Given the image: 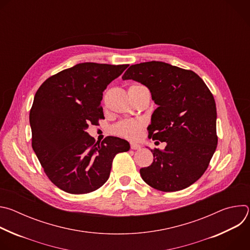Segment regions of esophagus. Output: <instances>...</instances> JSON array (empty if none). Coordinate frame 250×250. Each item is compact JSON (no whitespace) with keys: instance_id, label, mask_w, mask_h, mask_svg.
I'll list each match as a JSON object with an SVG mask.
<instances>
[{"instance_id":"34e87169","label":"esophagus","mask_w":250,"mask_h":250,"mask_svg":"<svg viewBox=\"0 0 250 250\" xmlns=\"http://www.w3.org/2000/svg\"><path fill=\"white\" fill-rule=\"evenodd\" d=\"M130 148L133 149V150H139L141 148V146L137 144H134V142H132V144H130Z\"/></svg>"}]
</instances>
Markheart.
Returning a JSON list of instances; mask_svg holds the SVG:
<instances>
[{"mask_svg":"<svg viewBox=\"0 0 250 250\" xmlns=\"http://www.w3.org/2000/svg\"><path fill=\"white\" fill-rule=\"evenodd\" d=\"M142 125H144L139 121L125 120L114 126V131L116 134L120 136L133 139L139 135L142 129Z\"/></svg>","mask_w":250,"mask_h":250,"instance_id":"obj_1","label":"heart"}]
</instances>
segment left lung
I'll use <instances>...</instances> for the list:
<instances>
[{
	"label": "left lung",
	"instance_id": "1",
	"mask_svg": "<svg viewBox=\"0 0 250 250\" xmlns=\"http://www.w3.org/2000/svg\"><path fill=\"white\" fill-rule=\"evenodd\" d=\"M146 85L158 105L148 137L166 142L151 149L153 162L140 169L144 181L162 192L183 190L207 170L218 145L217 108L212 94L192 70L165 62L131 65L122 77Z\"/></svg>",
	"mask_w": 250,
	"mask_h": 250
}]
</instances>
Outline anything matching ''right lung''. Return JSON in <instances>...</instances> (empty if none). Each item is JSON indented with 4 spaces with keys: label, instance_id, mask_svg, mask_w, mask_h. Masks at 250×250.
Returning <instances> with one entry per match:
<instances>
[{
    "label": "right lung",
    "instance_id": "obj_1",
    "mask_svg": "<svg viewBox=\"0 0 250 250\" xmlns=\"http://www.w3.org/2000/svg\"><path fill=\"white\" fill-rule=\"evenodd\" d=\"M128 64L79 63L46 79L35 93L29 113L31 146L46 176L70 194H87L109 179L112 163L129 149L122 138L101 144L86 129L104 118L103 92Z\"/></svg>",
    "mask_w": 250,
    "mask_h": 250
}]
</instances>
